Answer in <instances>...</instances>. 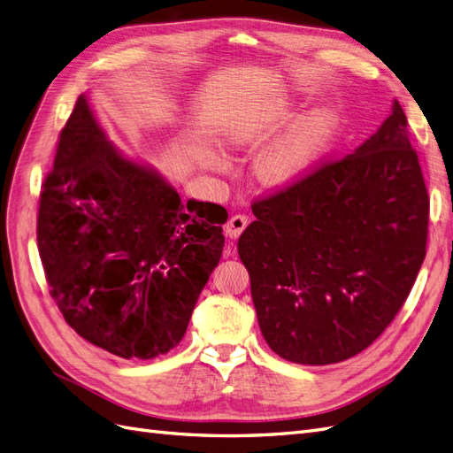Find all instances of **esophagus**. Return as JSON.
I'll return each mask as SVG.
<instances>
[{"label": "esophagus", "instance_id": "esophagus-1", "mask_svg": "<svg viewBox=\"0 0 453 453\" xmlns=\"http://www.w3.org/2000/svg\"><path fill=\"white\" fill-rule=\"evenodd\" d=\"M248 225H250V219L245 217V215H240V213H238V215H232V217L228 219V223L225 225L226 236H228V238H238Z\"/></svg>", "mask_w": 453, "mask_h": 453}]
</instances>
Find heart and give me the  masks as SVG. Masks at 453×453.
<instances>
[{"label": "heart", "instance_id": "1", "mask_svg": "<svg viewBox=\"0 0 453 453\" xmlns=\"http://www.w3.org/2000/svg\"><path fill=\"white\" fill-rule=\"evenodd\" d=\"M331 127V117H318L300 128L291 140L270 149L257 162V180L266 187H281L296 180L323 147Z\"/></svg>", "mask_w": 453, "mask_h": 453}]
</instances>
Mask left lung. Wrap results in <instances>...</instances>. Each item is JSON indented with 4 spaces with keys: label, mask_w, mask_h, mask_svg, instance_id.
Here are the masks:
<instances>
[{
    "label": "left lung",
    "mask_w": 453,
    "mask_h": 453,
    "mask_svg": "<svg viewBox=\"0 0 453 453\" xmlns=\"http://www.w3.org/2000/svg\"><path fill=\"white\" fill-rule=\"evenodd\" d=\"M251 210L238 255L272 351L331 365L366 349L406 303L427 245L429 195L401 104L353 153Z\"/></svg>",
    "instance_id": "8db88e82"
}]
</instances>
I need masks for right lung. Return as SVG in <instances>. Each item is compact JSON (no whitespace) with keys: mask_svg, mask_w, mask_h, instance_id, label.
I'll use <instances>...</instances> for the list:
<instances>
[{"mask_svg":"<svg viewBox=\"0 0 453 453\" xmlns=\"http://www.w3.org/2000/svg\"><path fill=\"white\" fill-rule=\"evenodd\" d=\"M226 210L181 202L107 142L81 94L39 196L37 248L73 331L122 359L180 344L223 253Z\"/></svg>","mask_w":453,"mask_h":453,"instance_id":"1","label":"right lung"}]
</instances>
